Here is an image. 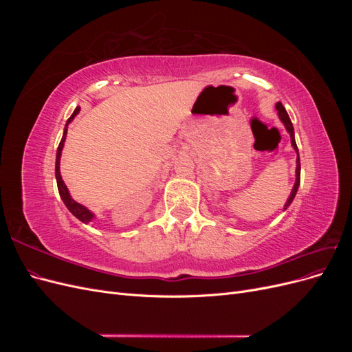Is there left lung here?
<instances>
[{
	"mask_svg": "<svg viewBox=\"0 0 352 352\" xmlns=\"http://www.w3.org/2000/svg\"><path fill=\"white\" fill-rule=\"evenodd\" d=\"M276 110H278V114H279V119L282 120V123L285 124L287 133L291 135V144L294 146V150L296 153V179H295V185L292 188V192L289 195V198H287L286 204H285V210L291 206V202L294 201L295 195H296V190H298V186H300V179H301V163H300V153H298V146H296V142H295V133H294V126H292V122L289 119V116H287L285 107L282 105V102H278L276 104Z\"/></svg>",
	"mask_w": 352,
	"mask_h": 352,
	"instance_id": "obj_1",
	"label": "left lung"
}]
</instances>
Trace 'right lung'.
Listing matches in <instances>:
<instances>
[{
    "label": "right lung",
    "instance_id": "1",
    "mask_svg": "<svg viewBox=\"0 0 352 352\" xmlns=\"http://www.w3.org/2000/svg\"><path fill=\"white\" fill-rule=\"evenodd\" d=\"M79 107H76V110L73 111V114L69 117V120L66 123V127H65V132H63V138L61 141L58 144V148H57V157H56V179H57V186H58V192H60V197L63 199V202H65L66 207L69 208V211L72 212V214L79 219L80 221L83 223H89L95 216L94 212H91L87 207H83L82 204H79V202L74 201L70 194H69V189L65 184V180L61 179V175H60V158H61V151H63V146H65V141H66V135H67V126L69 123L74 119V116H76L79 113Z\"/></svg>",
    "mask_w": 352,
    "mask_h": 352
}]
</instances>
